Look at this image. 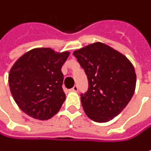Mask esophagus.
Wrapping results in <instances>:
<instances>
[{"instance_id": "esophagus-1", "label": "esophagus", "mask_w": 151, "mask_h": 151, "mask_svg": "<svg viewBox=\"0 0 151 151\" xmlns=\"http://www.w3.org/2000/svg\"><path fill=\"white\" fill-rule=\"evenodd\" d=\"M79 90V88H78V86H74L71 89H70V91H73V92H77Z\"/></svg>"}]
</instances>
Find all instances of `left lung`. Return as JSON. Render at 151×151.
Wrapping results in <instances>:
<instances>
[{
    "label": "left lung",
    "mask_w": 151,
    "mask_h": 151,
    "mask_svg": "<svg viewBox=\"0 0 151 151\" xmlns=\"http://www.w3.org/2000/svg\"><path fill=\"white\" fill-rule=\"evenodd\" d=\"M88 81V89L81 99L91 120L106 123L119 114L135 91L136 73L123 53L101 42L73 52Z\"/></svg>",
    "instance_id": "left-lung-1"
}]
</instances>
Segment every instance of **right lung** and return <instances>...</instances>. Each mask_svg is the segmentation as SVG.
Here are the masks:
<instances>
[{
  "mask_svg": "<svg viewBox=\"0 0 151 151\" xmlns=\"http://www.w3.org/2000/svg\"><path fill=\"white\" fill-rule=\"evenodd\" d=\"M69 55L68 51L34 48L15 62L9 73V86L25 114L45 121L59 112L65 100L61 69Z\"/></svg>",
  "mask_w": 151,
  "mask_h": 151,
  "instance_id": "right-lung-1",
  "label": "right lung"
}]
</instances>
